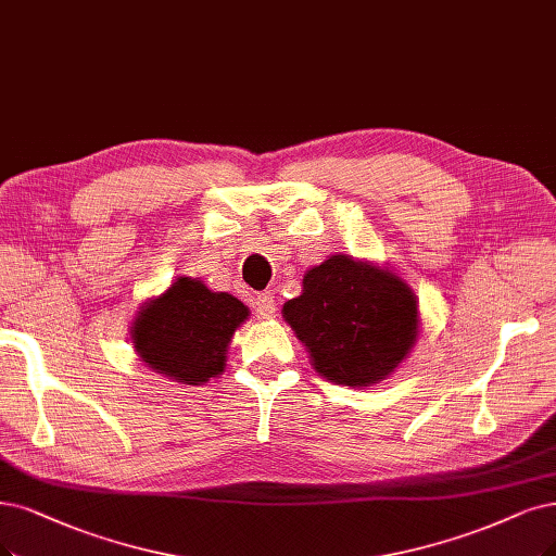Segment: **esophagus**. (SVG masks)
Returning a JSON list of instances; mask_svg holds the SVG:
<instances>
[{
	"label": "esophagus",
	"mask_w": 556,
	"mask_h": 556,
	"mask_svg": "<svg viewBox=\"0 0 556 556\" xmlns=\"http://www.w3.org/2000/svg\"><path fill=\"white\" fill-rule=\"evenodd\" d=\"M275 309H277V304H275V295L270 291L258 293L254 298V312L258 318H273Z\"/></svg>",
	"instance_id": "34e87169"
}]
</instances>
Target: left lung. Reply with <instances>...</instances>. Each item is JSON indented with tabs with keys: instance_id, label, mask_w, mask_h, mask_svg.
<instances>
[{
	"instance_id": "1",
	"label": "left lung",
	"mask_w": 556,
	"mask_h": 556,
	"mask_svg": "<svg viewBox=\"0 0 556 556\" xmlns=\"http://www.w3.org/2000/svg\"><path fill=\"white\" fill-rule=\"evenodd\" d=\"M283 320L309 353L316 374L366 389L392 376L419 337V300L394 270L332 254L309 267Z\"/></svg>"
}]
</instances>
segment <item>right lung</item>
<instances>
[{
  "mask_svg": "<svg viewBox=\"0 0 556 556\" xmlns=\"http://www.w3.org/2000/svg\"><path fill=\"white\" fill-rule=\"evenodd\" d=\"M247 316L238 298L215 293L201 279L176 277L139 306L130 339L151 371L197 387L224 374L229 343Z\"/></svg>",
  "mask_w": 556,
  "mask_h": 556,
  "instance_id": "right-lung-1",
  "label": "right lung"
}]
</instances>
